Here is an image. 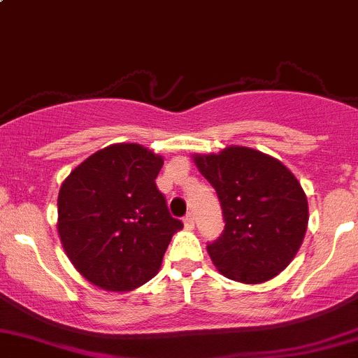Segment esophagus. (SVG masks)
Here are the masks:
<instances>
[{"label": "esophagus", "instance_id": "34e87169", "mask_svg": "<svg viewBox=\"0 0 358 358\" xmlns=\"http://www.w3.org/2000/svg\"><path fill=\"white\" fill-rule=\"evenodd\" d=\"M185 227L188 228V230H193V227H195V217H193L192 214H188V216L185 217Z\"/></svg>", "mask_w": 358, "mask_h": 358}]
</instances>
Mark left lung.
Segmentation results:
<instances>
[{"instance_id":"left-lung-1","label":"left lung","mask_w":358,"mask_h":358,"mask_svg":"<svg viewBox=\"0 0 358 358\" xmlns=\"http://www.w3.org/2000/svg\"><path fill=\"white\" fill-rule=\"evenodd\" d=\"M192 158L223 209V234L207 246L217 271L246 285L275 278L308 230V199L297 177L279 159L244 145Z\"/></svg>"}]
</instances>
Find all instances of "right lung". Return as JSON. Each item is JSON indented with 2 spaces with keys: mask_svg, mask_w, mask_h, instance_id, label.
<instances>
[{
  "mask_svg": "<svg viewBox=\"0 0 358 358\" xmlns=\"http://www.w3.org/2000/svg\"><path fill=\"white\" fill-rule=\"evenodd\" d=\"M163 158L141 144H112L75 166L57 195V234L80 275L107 292H131L158 274L182 228L155 179Z\"/></svg>",
  "mask_w": 358,
  "mask_h": 358,
  "instance_id": "obj_1",
  "label": "right lung"
}]
</instances>
